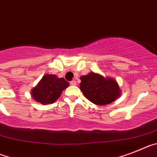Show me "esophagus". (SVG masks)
<instances>
[{
	"label": "esophagus",
	"instance_id": "34e87169",
	"mask_svg": "<svg viewBox=\"0 0 157 157\" xmlns=\"http://www.w3.org/2000/svg\"><path fill=\"white\" fill-rule=\"evenodd\" d=\"M70 84L71 85H76L77 84V82H76V80H72V81H70Z\"/></svg>",
	"mask_w": 157,
	"mask_h": 157
}]
</instances>
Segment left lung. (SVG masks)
<instances>
[{
    "mask_svg": "<svg viewBox=\"0 0 157 157\" xmlns=\"http://www.w3.org/2000/svg\"><path fill=\"white\" fill-rule=\"evenodd\" d=\"M80 89L87 99L96 105H107L120 96V88L114 79L103 77L93 72L80 77Z\"/></svg>",
    "mask_w": 157,
    "mask_h": 157,
    "instance_id": "8db88e82",
    "label": "left lung"
}]
</instances>
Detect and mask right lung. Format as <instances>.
Segmentation results:
<instances>
[{
    "label": "right lung",
    "instance_id": "add662e5",
    "mask_svg": "<svg viewBox=\"0 0 157 157\" xmlns=\"http://www.w3.org/2000/svg\"><path fill=\"white\" fill-rule=\"evenodd\" d=\"M69 85V82L64 78H58L54 74H46L31 90V95L35 101L42 104L53 103Z\"/></svg>",
    "mask_w": 157,
    "mask_h": 157
}]
</instances>
